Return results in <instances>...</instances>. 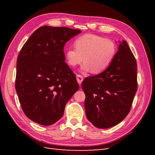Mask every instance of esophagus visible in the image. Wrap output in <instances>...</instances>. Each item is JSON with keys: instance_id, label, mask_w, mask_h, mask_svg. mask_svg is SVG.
<instances>
[{"instance_id": "34e87169", "label": "esophagus", "mask_w": 155, "mask_h": 155, "mask_svg": "<svg viewBox=\"0 0 155 155\" xmlns=\"http://www.w3.org/2000/svg\"><path fill=\"white\" fill-rule=\"evenodd\" d=\"M76 79H77V81L78 83V84L79 85H81V83L83 80V77L82 76H81V75H76Z\"/></svg>"}]
</instances>
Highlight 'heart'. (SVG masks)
<instances>
[{
  "label": "heart",
  "instance_id": "b5f03b06",
  "mask_svg": "<svg viewBox=\"0 0 155 155\" xmlns=\"http://www.w3.org/2000/svg\"><path fill=\"white\" fill-rule=\"evenodd\" d=\"M75 47L67 50L65 58L71 67L84 63L81 70L83 73H101L110 67L116 57L118 47L109 39L95 34H85L75 41ZM84 59H83V58Z\"/></svg>",
  "mask_w": 155,
  "mask_h": 155
}]
</instances>
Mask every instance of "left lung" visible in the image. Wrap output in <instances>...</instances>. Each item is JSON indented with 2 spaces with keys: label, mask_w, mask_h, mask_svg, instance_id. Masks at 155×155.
Here are the masks:
<instances>
[{
  "label": "left lung",
  "mask_w": 155,
  "mask_h": 155,
  "mask_svg": "<svg viewBox=\"0 0 155 155\" xmlns=\"http://www.w3.org/2000/svg\"><path fill=\"white\" fill-rule=\"evenodd\" d=\"M119 43L110 67L82 83L87 118L100 129L112 127L124 120L137 91V61L127 41Z\"/></svg>",
  "instance_id": "obj_1"
}]
</instances>
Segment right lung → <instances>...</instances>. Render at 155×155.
<instances>
[{
    "instance_id": "obj_1",
    "label": "right lung",
    "mask_w": 155,
    "mask_h": 155,
    "mask_svg": "<svg viewBox=\"0 0 155 155\" xmlns=\"http://www.w3.org/2000/svg\"><path fill=\"white\" fill-rule=\"evenodd\" d=\"M81 32L43 26L23 45L17 61L15 89L23 112L34 122L48 126L58 121L78 91L76 76L64 62L63 49Z\"/></svg>"
}]
</instances>
